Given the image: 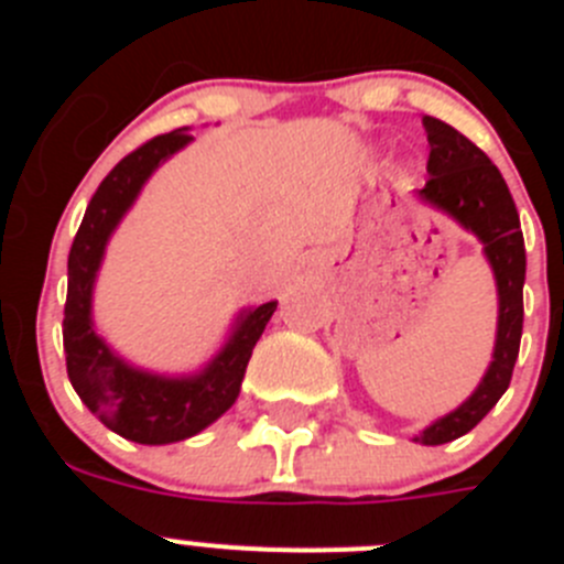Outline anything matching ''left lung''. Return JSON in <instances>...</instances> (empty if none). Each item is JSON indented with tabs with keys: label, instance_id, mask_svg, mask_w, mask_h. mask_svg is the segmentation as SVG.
Segmentation results:
<instances>
[{
	"label": "left lung",
	"instance_id": "left-lung-1",
	"mask_svg": "<svg viewBox=\"0 0 564 564\" xmlns=\"http://www.w3.org/2000/svg\"><path fill=\"white\" fill-rule=\"evenodd\" d=\"M423 127L430 138V181L421 188V197L432 206L449 212L468 231H475L486 246V257L495 268L500 291V325H497L495 361L486 378L463 406L435 421L417 435V443L441 446L466 435L491 412L502 392L511 383L522 338V282H525V242L520 231L511 192L502 181L500 169L488 161L480 147L468 141L449 123L423 115Z\"/></svg>",
	"mask_w": 564,
	"mask_h": 564
}]
</instances>
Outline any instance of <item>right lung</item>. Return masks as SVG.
Listing matches in <instances>:
<instances>
[{
    "instance_id": "obj_1",
    "label": "right lung",
    "mask_w": 564,
    "mask_h": 564,
    "mask_svg": "<svg viewBox=\"0 0 564 564\" xmlns=\"http://www.w3.org/2000/svg\"><path fill=\"white\" fill-rule=\"evenodd\" d=\"M192 141L186 129L158 134L129 152L98 186L78 226L67 259V305H64V356L73 390L107 430L147 446L186 441L206 430L237 401L253 344L265 330L276 302L259 305L239 318L231 341L194 378H158L132 370L96 336L89 322V296L101 265L104 246L149 174L169 154Z\"/></svg>"
}]
</instances>
